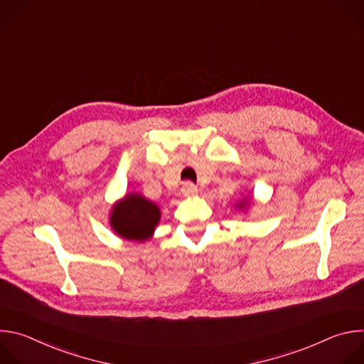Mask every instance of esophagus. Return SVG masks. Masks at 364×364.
<instances>
[{
    "mask_svg": "<svg viewBox=\"0 0 364 364\" xmlns=\"http://www.w3.org/2000/svg\"><path fill=\"white\" fill-rule=\"evenodd\" d=\"M181 191H183V194H184V196H187V197H190V196H196V194L198 193L197 187H196L191 181H186V183L183 184V187H181Z\"/></svg>",
    "mask_w": 364,
    "mask_h": 364,
    "instance_id": "obj_1",
    "label": "esophagus"
}]
</instances>
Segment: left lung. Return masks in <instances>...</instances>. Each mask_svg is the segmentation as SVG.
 <instances>
[{
	"mask_svg": "<svg viewBox=\"0 0 364 364\" xmlns=\"http://www.w3.org/2000/svg\"><path fill=\"white\" fill-rule=\"evenodd\" d=\"M242 205H243V204H242V203H240V207H242Z\"/></svg>",
	"mask_w": 364,
	"mask_h": 364,
	"instance_id": "obj_1",
	"label": "left lung"
}]
</instances>
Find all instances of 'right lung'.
<instances>
[{
	"mask_svg": "<svg viewBox=\"0 0 364 364\" xmlns=\"http://www.w3.org/2000/svg\"><path fill=\"white\" fill-rule=\"evenodd\" d=\"M160 220V209L142 196L131 194L112 210L111 223L115 232L129 240H145Z\"/></svg>",
	"mask_w": 364,
	"mask_h": 364,
	"instance_id": "1",
	"label": "right lung"
}]
</instances>
